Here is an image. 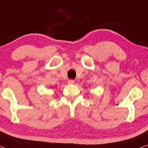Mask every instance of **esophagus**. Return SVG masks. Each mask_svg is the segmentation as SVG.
Returning a JSON list of instances; mask_svg holds the SVG:
<instances>
[{"label": "esophagus", "mask_w": 148, "mask_h": 148, "mask_svg": "<svg viewBox=\"0 0 148 148\" xmlns=\"http://www.w3.org/2000/svg\"><path fill=\"white\" fill-rule=\"evenodd\" d=\"M68 84H75V81L73 80H70L68 81Z\"/></svg>", "instance_id": "obj_1"}]
</instances>
